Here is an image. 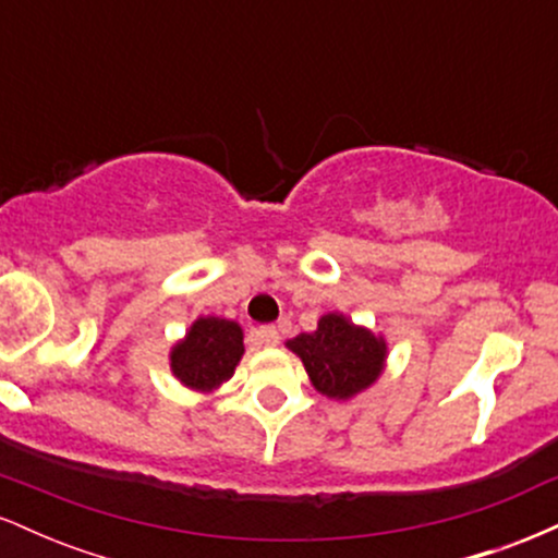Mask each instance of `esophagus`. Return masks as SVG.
Returning a JSON list of instances; mask_svg holds the SVG:
<instances>
[{"instance_id":"34e87169","label":"esophagus","mask_w":558,"mask_h":558,"mask_svg":"<svg viewBox=\"0 0 558 558\" xmlns=\"http://www.w3.org/2000/svg\"><path fill=\"white\" fill-rule=\"evenodd\" d=\"M254 341L259 345H278L280 341V332L272 328V325H265V328H257L254 330Z\"/></svg>"}]
</instances>
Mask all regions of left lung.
<instances>
[{
    "label": "left lung",
    "instance_id": "8db88e82",
    "mask_svg": "<svg viewBox=\"0 0 558 558\" xmlns=\"http://www.w3.org/2000/svg\"><path fill=\"white\" fill-rule=\"evenodd\" d=\"M304 362L312 386L328 399H351L380 377L386 367V338L328 312L315 332H301L286 343Z\"/></svg>",
    "mask_w": 558,
    "mask_h": 558
}]
</instances>
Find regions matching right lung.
I'll return each mask as SVG.
<instances>
[{
  "label": "right lung",
  "mask_w": 558,
  "mask_h": 558,
  "mask_svg": "<svg viewBox=\"0 0 558 558\" xmlns=\"http://www.w3.org/2000/svg\"><path fill=\"white\" fill-rule=\"evenodd\" d=\"M243 356V330L239 323L222 317H198L170 351V369L185 388H220L235 373Z\"/></svg>",
  "instance_id": "1"
}]
</instances>
